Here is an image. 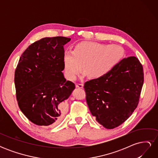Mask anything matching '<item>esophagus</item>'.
<instances>
[{
	"instance_id": "34e87169",
	"label": "esophagus",
	"mask_w": 158,
	"mask_h": 158,
	"mask_svg": "<svg viewBox=\"0 0 158 158\" xmlns=\"http://www.w3.org/2000/svg\"><path fill=\"white\" fill-rule=\"evenodd\" d=\"M83 86H84V85L82 84H76V88H82Z\"/></svg>"
}]
</instances>
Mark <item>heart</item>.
<instances>
[{
  "label": "heart",
  "instance_id": "obj_1",
  "mask_svg": "<svg viewBox=\"0 0 158 158\" xmlns=\"http://www.w3.org/2000/svg\"><path fill=\"white\" fill-rule=\"evenodd\" d=\"M125 52L117 44H104L95 41H81L73 51L63 54V64L67 79L74 80L84 70L93 79L106 77L122 61Z\"/></svg>",
  "mask_w": 158,
  "mask_h": 158
}]
</instances>
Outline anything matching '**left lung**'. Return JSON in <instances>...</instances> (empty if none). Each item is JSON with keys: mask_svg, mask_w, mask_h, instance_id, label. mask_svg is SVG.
Instances as JSON below:
<instances>
[{"mask_svg": "<svg viewBox=\"0 0 158 158\" xmlns=\"http://www.w3.org/2000/svg\"><path fill=\"white\" fill-rule=\"evenodd\" d=\"M144 72L135 56L122 60L106 77L84 84L89 111L103 127L112 129L125 122L136 108Z\"/></svg>", "mask_w": 158, "mask_h": 158, "instance_id": "left-lung-1", "label": "left lung"}]
</instances>
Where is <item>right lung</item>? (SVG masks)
<instances>
[{
  "label": "right lung",
  "instance_id": "1",
  "mask_svg": "<svg viewBox=\"0 0 158 158\" xmlns=\"http://www.w3.org/2000/svg\"><path fill=\"white\" fill-rule=\"evenodd\" d=\"M65 37H45L30 45L19 60L14 75L16 99L22 112L39 126H55L66 112L75 85L64 78Z\"/></svg>",
  "mask_w": 158,
  "mask_h": 158
}]
</instances>
